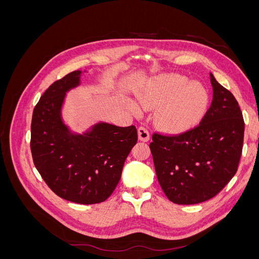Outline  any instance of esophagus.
<instances>
[{"instance_id": "esophagus-1", "label": "esophagus", "mask_w": 259, "mask_h": 259, "mask_svg": "<svg viewBox=\"0 0 259 259\" xmlns=\"http://www.w3.org/2000/svg\"><path fill=\"white\" fill-rule=\"evenodd\" d=\"M137 133H138V139L140 140V142H144V143L149 142V139H150V134H149L147 128L140 126L137 130Z\"/></svg>"}]
</instances>
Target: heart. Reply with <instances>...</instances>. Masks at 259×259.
<instances>
[{
	"mask_svg": "<svg viewBox=\"0 0 259 259\" xmlns=\"http://www.w3.org/2000/svg\"><path fill=\"white\" fill-rule=\"evenodd\" d=\"M140 106L159 107L155 114L158 126L166 133H183L193 127L207 111L209 94L204 85L191 82L182 74H160L147 80L136 92ZM138 104L128 103L135 113L142 111Z\"/></svg>",
	"mask_w": 259,
	"mask_h": 259,
	"instance_id": "heart-1",
	"label": "heart"
}]
</instances>
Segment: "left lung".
I'll return each mask as SVG.
<instances>
[{
    "label": "left lung",
    "instance_id": "1",
    "mask_svg": "<svg viewBox=\"0 0 259 259\" xmlns=\"http://www.w3.org/2000/svg\"><path fill=\"white\" fill-rule=\"evenodd\" d=\"M213 100L197 127L174 137L153 134L150 150L167 199L198 204L221 191L237 173L244 121L232 94L209 74Z\"/></svg>",
    "mask_w": 259,
    "mask_h": 259
}]
</instances>
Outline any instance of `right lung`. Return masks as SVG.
Segmentation results:
<instances>
[{"label":"right lung","instance_id":"obj_1","mask_svg":"<svg viewBox=\"0 0 259 259\" xmlns=\"http://www.w3.org/2000/svg\"><path fill=\"white\" fill-rule=\"evenodd\" d=\"M85 72L76 70L45 91L33 110L30 147L37 171L58 197L95 204L110 197L120 182L137 130L100 121L77 133L66 124L67 93L81 85Z\"/></svg>","mask_w":259,"mask_h":259}]
</instances>
